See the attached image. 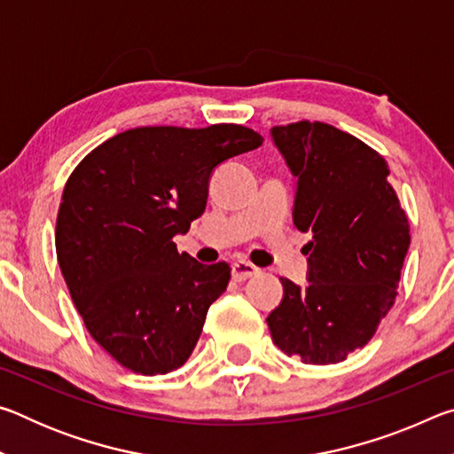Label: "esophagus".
<instances>
[{
    "mask_svg": "<svg viewBox=\"0 0 454 454\" xmlns=\"http://www.w3.org/2000/svg\"><path fill=\"white\" fill-rule=\"evenodd\" d=\"M258 274V268L250 262H244V260H238V262L232 264V278L236 282H244L252 278V276Z\"/></svg>",
    "mask_w": 454,
    "mask_h": 454,
    "instance_id": "esophagus-1",
    "label": "esophagus"
}]
</instances>
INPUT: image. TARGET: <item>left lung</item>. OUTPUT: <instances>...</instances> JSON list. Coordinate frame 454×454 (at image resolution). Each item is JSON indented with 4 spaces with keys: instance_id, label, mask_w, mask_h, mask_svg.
<instances>
[{
    "instance_id": "1",
    "label": "left lung",
    "mask_w": 454,
    "mask_h": 454,
    "mask_svg": "<svg viewBox=\"0 0 454 454\" xmlns=\"http://www.w3.org/2000/svg\"><path fill=\"white\" fill-rule=\"evenodd\" d=\"M272 140L296 178L294 218L310 232L309 284L280 278L268 314L276 347L306 364H336L363 348L393 309L409 218L379 152L322 121L274 126Z\"/></svg>"
}]
</instances>
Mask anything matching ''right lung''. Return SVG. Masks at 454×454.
<instances>
[{"mask_svg":"<svg viewBox=\"0 0 454 454\" xmlns=\"http://www.w3.org/2000/svg\"><path fill=\"white\" fill-rule=\"evenodd\" d=\"M264 137L238 124L126 129L91 150L66 182L56 252L91 338L128 371L180 368L230 266L178 252L202 216L214 168Z\"/></svg>","mask_w":454,"mask_h":454,"instance_id":"right-lung-1","label":"right lung"}]
</instances>
